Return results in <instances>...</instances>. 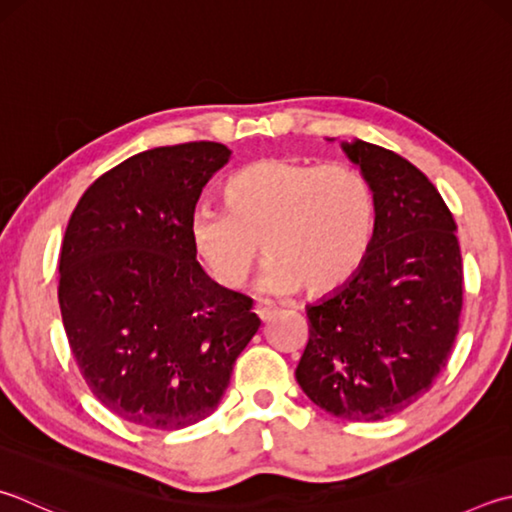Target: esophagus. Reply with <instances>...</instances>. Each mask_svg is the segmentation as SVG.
<instances>
[{
  "mask_svg": "<svg viewBox=\"0 0 512 512\" xmlns=\"http://www.w3.org/2000/svg\"><path fill=\"white\" fill-rule=\"evenodd\" d=\"M275 304L271 302V300H259L257 304H255V313H257V318L259 320H271L273 318V315H275Z\"/></svg>",
  "mask_w": 512,
  "mask_h": 512,
  "instance_id": "1",
  "label": "esophagus"
}]
</instances>
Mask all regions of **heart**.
I'll use <instances>...</instances> for the list:
<instances>
[{
  "mask_svg": "<svg viewBox=\"0 0 512 512\" xmlns=\"http://www.w3.org/2000/svg\"><path fill=\"white\" fill-rule=\"evenodd\" d=\"M224 206L197 208L188 226L194 257L224 288L248 280L262 243L264 288L327 293L358 271L374 239V192L345 163L259 159L226 181Z\"/></svg>",
  "mask_w": 512,
  "mask_h": 512,
  "instance_id": "heart-1",
  "label": "heart"
}]
</instances>
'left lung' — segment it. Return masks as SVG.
<instances>
[{
	"label": "left lung",
	"mask_w": 512,
	"mask_h": 512,
	"mask_svg": "<svg viewBox=\"0 0 512 512\" xmlns=\"http://www.w3.org/2000/svg\"><path fill=\"white\" fill-rule=\"evenodd\" d=\"M371 185L376 226L365 262L306 309L309 342L295 378L347 421H383L416 403L459 333L463 264L457 224L432 181L374 143H342Z\"/></svg>",
	"instance_id": "obj_1"
}]
</instances>
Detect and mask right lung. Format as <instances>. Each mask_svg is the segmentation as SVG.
I'll use <instances>...</instances> for the list:
<instances>
[{
    "mask_svg": "<svg viewBox=\"0 0 512 512\" xmlns=\"http://www.w3.org/2000/svg\"><path fill=\"white\" fill-rule=\"evenodd\" d=\"M221 143L154 147L89 185L60 250L58 302L76 365L109 412L152 430L210 416L259 329L248 295L212 282L190 246Z\"/></svg>",
    "mask_w": 512,
    "mask_h": 512,
    "instance_id": "add662e5",
    "label": "right lung"
}]
</instances>
